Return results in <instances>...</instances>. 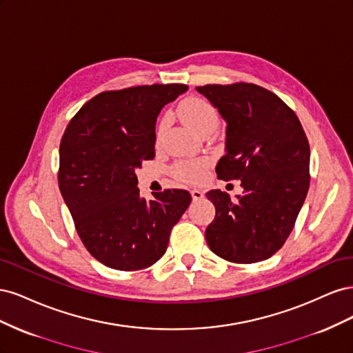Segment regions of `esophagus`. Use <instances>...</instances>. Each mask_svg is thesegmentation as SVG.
Here are the masks:
<instances>
[{
    "mask_svg": "<svg viewBox=\"0 0 353 353\" xmlns=\"http://www.w3.org/2000/svg\"><path fill=\"white\" fill-rule=\"evenodd\" d=\"M191 196H193V200H201L203 197H205V193H203V191L199 188H193L191 190Z\"/></svg>",
    "mask_w": 353,
    "mask_h": 353,
    "instance_id": "obj_1",
    "label": "esophagus"
}]
</instances>
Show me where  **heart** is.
<instances>
[{
	"instance_id": "obj_1",
	"label": "heart",
	"mask_w": 353,
	"mask_h": 353,
	"mask_svg": "<svg viewBox=\"0 0 353 353\" xmlns=\"http://www.w3.org/2000/svg\"><path fill=\"white\" fill-rule=\"evenodd\" d=\"M178 114L185 125H188L191 130L196 132H201L208 130V128H216L219 122V114L213 105L200 97H190L185 99L179 104ZM166 121L160 123V130H163ZM206 159H190V160H179L172 168V174L183 181H199L205 176L206 168H208Z\"/></svg>"
}]
</instances>
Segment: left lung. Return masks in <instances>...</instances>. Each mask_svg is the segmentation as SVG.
<instances>
[{
    "label": "left lung",
    "mask_w": 353,
    "mask_h": 353,
    "mask_svg": "<svg viewBox=\"0 0 353 353\" xmlns=\"http://www.w3.org/2000/svg\"><path fill=\"white\" fill-rule=\"evenodd\" d=\"M227 123L219 179H240L243 194L225 191L206 197L216 215L206 241L234 263L265 261L281 249L294 227L309 188V143L294 112L259 85H205L196 88Z\"/></svg>",
    "instance_id": "1"
}]
</instances>
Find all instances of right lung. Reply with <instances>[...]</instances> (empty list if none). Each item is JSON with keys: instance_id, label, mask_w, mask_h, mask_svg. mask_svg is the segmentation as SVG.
Here are the masks:
<instances>
[{"instance_id": "add662e5", "label": "right lung", "mask_w": 353, "mask_h": 353, "mask_svg": "<svg viewBox=\"0 0 353 353\" xmlns=\"http://www.w3.org/2000/svg\"><path fill=\"white\" fill-rule=\"evenodd\" d=\"M183 83L105 91L85 103L60 143V193L87 250L105 266L137 271L165 254L191 201L185 190L140 196L135 169L154 157L156 121Z\"/></svg>"}]
</instances>
